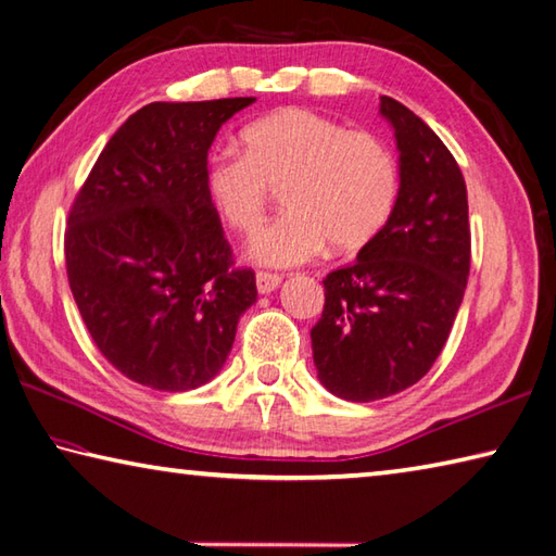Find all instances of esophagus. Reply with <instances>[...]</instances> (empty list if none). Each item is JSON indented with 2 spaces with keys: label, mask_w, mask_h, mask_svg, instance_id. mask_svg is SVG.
<instances>
[{
  "label": "esophagus",
  "mask_w": 556,
  "mask_h": 556,
  "mask_svg": "<svg viewBox=\"0 0 556 556\" xmlns=\"http://www.w3.org/2000/svg\"><path fill=\"white\" fill-rule=\"evenodd\" d=\"M279 285H281V275H277V271H257V291L260 293L275 291Z\"/></svg>",
  "instance_id": "1"
}]
</instances>
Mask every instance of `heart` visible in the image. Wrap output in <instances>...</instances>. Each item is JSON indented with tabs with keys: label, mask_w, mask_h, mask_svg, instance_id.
Segmentation results:
<instances>
[{
	"label": "heart",
	"mask_w": 556,
	"mask_h": 556,
	"mask_svg": "<svg viewBox=\"0 0 556 556\" xmlns=\"http://www.w3.org/2000/svg\"><path fill=\"white\" fill-rule=\"evenodd\" d=\"M204 188L216 216L241 236L260 231L271 190H285L287 214L255 238L250 255L293 267L328 243L340 253L371 243L395 210L400 168L378 135L285 108L243 129V151L212 154Z\"/></svg>",
	"instance_id": "b5f03b06"
}]
</instances>
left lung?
I'll return each mask as SVG.
<instances>
[{
  "mask_svg": "<svg viewBox=\"0 0 556 556\" xmlns=\"http://www.w3.org/2000/svg\"><path fill=\"white\" fill-rule=\"evenodd\" d=\"M395 127L400 192L371 243L323 279L313 325L320 383L352 402L383 400L429 374L448 342L470 277L467 188L448 147L421 117L380 96Z\"/></svg>",
  "mask_w": 556,
  "mask_h": 556,
  "instance_id": "obj_1",
  "label": "left lung"
}]
</instances>
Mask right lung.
<instances>
[{
  "mask_svg": "<svg viewBox=\"0 0 556 556\" xmlns=\"http://www.w3.org/2000/svg\"><path fill=\"white\" fill-rule=\"evenodd\" d=\"M255 98L149 103L127 117L76 192L64 231L70 289L119 374L166 393L224 366L257 299L206 198V151Z\"/></svg>",
  "mask_w": 556,
  "mask_h": 556,
  "instance_id": "1",
  "label": "right lung"
}]
</instances>
